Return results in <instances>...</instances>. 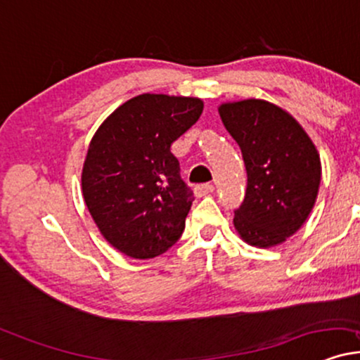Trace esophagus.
Returning a JSON list of instances; mask_svg holds the SVG:
<instances>
[{
	"mask_svg": "<svg viewBox=\"0 0 360 360\" xmlns=\"http://www.w3.org/2000/svg\"><path fill=\"white\" fill-rule=\"evenodd\" d=\"M214 192V185L212 184H200L193 188L195 197H205V195Z\"/></svg>",
	"mask_w": 360,
	"mask_h": 360,
	"instance_id": "obj_1",
	"label": "esophagus"
}]
</instances>
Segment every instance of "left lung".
<instances>
[{"mask_svg": "<svg viewBox=\"0 0 360 360\" xmlns=\"http://www.w3.org/2000/svg\"><path fill=\"white\" fill-rule=\"evenodd\" d=\"M221 122L242 150L247 192L233 225L248 245H281L309 219L322 167L316 145L299 122L265 100L219 106Z\"/></svg>", "mask_w": 360, "mask_h": 360, "instance_id": "1", "label": "left lung"}]
</instances>
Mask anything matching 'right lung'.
<instances>
[{
  "mask_svg": "<svg viewBox=\"0 0 360 360\" xmlns=\"http://www.w3.org/2000/svg\"><path fill=\"white\" fill-rule=\"evenodd\" d=\"M203 101L143 93L101 123L83 163V198L110 245L131 259L167 252L185 229L192 190L170 146L200 118Z\"/></svg>",
  "mask_w": 360,
  "mask_h": 360,
  "instance_id": "right-lung-1",
  "label": "right lung"
}]
</instances>
